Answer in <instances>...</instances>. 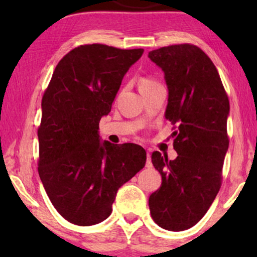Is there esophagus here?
Segmentation results:
<instances>
[{"label":"esophagus","mask_w":257,"mask_h":257,"mask_svg":"<svg viewBox=\"0 0 257 257\" xmlns=\"http://www.w3.org/2000/svg\"><path fill=\"white\" fill-rule=\"evenodd\" d=\"M146 167L151 168L152 167V161H151V154L149 151H147V160H146Z\"/></svg>","instance_id":"obj_1"}]
</instances>
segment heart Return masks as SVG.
<instances>
[{
	"mask_svg": "<svg viewBox=\"0 0 257 257\" xmlns=\"http://www.w3.org/2000/svg\"><path fill=\"white\" fill-rule=\"evenodd\" d=\"M152 84H154V82H152V80L143 79L142 82H140V87H142V86H146V85H152Z\"/></svg>",
	"mask_w": 257,
	"mask_h": 257,
	"instance_id": "b5f03b06",
	"label": "heart"
}]
</instances>
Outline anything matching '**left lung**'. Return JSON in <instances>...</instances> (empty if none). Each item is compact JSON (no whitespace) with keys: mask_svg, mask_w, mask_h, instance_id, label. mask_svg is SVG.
I'll return each mask as SVG.
<instances>
[{"mask_svg":"<svg viewBox=\"0 0 257 257\" xmlns=\"http://www.w3.org/2000/svg\"><path fill=\"white\" fill-rule=\"evenodd\" d=\"M149 58L164 71L165 118L177 125L172 136L178 153L174 160L152 153L163 181L150 195L149 206L158 226L180 231L198 223L219 193L229 145V100L215 65L195 45L160 48L150 51Z\"/></svg>","mask_w":257,"mask_h":257,"instance_id":"1","label":"left lung"}]
</instances>
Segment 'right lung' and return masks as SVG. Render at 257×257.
<instances>
[{
	"label": "right lung",
	"mask_w": 257,
	"mask_h": 257,
	"mask_svg": "<svg viewBox=\"0 0 257 257\" xmlns=\"http://www.w3.org/2000/svg\"><path fill=\"white\" fill-rule=\"evenodd\" d=\"M143 52L80 45L59 61L44 92L38 173L52 205L73 224L107 219L118 189L145 166L142 146L114 145L99 136L101 117Z\"/></svg>",
	"instance_id": "obj_1"
}]
</instances>
